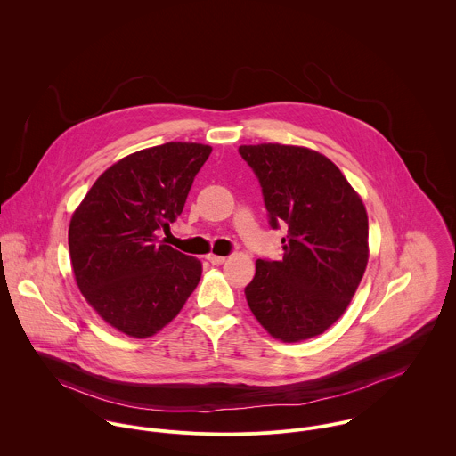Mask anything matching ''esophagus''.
Instances as JSON below:
<instances>
[{"label": "esophagus", "mask_w": 456, "mask_h": 456, "mask_svg": "<svg viewBox=\"0 0 456 456\" xmlns=\"http://www.w3.org/2000/svg\"><path fill=\"white\" fill-rule=\"evenodd\" d=\"M207 260L210 261L212 265H223V263L226 261V258H224V256H216V255H208V256H207Z\"/></svg>", "instance_id": "34e87169"}]
</instances>
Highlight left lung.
<instances>
[{"instance_id": "left-lung-1", "label": "left lung", "mask_w": 456, "mask_h": 456, "mask_svg": "<svg viewBox=\"0 0 456 456\" xmlns=\"http://www.w3.org/2000/svg\"><path fill=\"white\" fill-rule=\"evenodd\" d=\"M261 186L270 228L288 226L281 261H256L246 286L263 328L284 342L323 333L351 302L369 260L360 196L323 154L295 145H240Z\"/></svg>"}]
</instances>
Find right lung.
Wrapping results in <instances>:
<instances>
[{
    "label": "right lung",
    "mask_w": 456,
    "mask_h": 456,
    "mask_svg": "<svg viewBox=\"0 0 456 456\" xmlns=\"http://www.w3.org/2000/svg\"><path fill=\"white\" fill-rule=\"evenodd\" d=\"M212 149L168 142L105 170L75 210L68 246L78 289L119 331L143 338L168 325L201 275V263L159 242L184 208Z\"/></svg>",
    "instance_id": "add662e5"
}]
</instances>
